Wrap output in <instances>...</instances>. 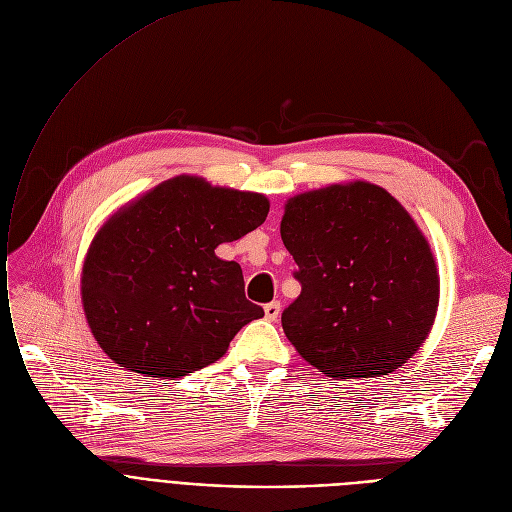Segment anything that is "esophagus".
<instances>
[{"mask_svg": "<svg viewBox=\"0 0 512 512\" xmlns=\"http://www.w3.org/2000/svg\"><path fill=\"white\" fill-rule=\"evenodd\" d=\"M279 314H281V304L279 302H270V304L264 306V318L266 320L275 322L279 318Z\"/></svg>", "mask_w": 512, "mask_h": 512, "instance_id": "esophagus-1", "label": "esophagus"}]
</instances>
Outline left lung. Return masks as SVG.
I'll list each match as a JSON object with an SVG mask.
<instances>
[{"mask_svg":"<svg viewBox=\"0 0 512 512\" xmlns=\"http://www.w3.org/2000/svg\"><path fill=\"white\" fill-rule=\"evenodd\" d=\"M281 239L302 283L281 322L308 364L335 380L386 376L428 339L436 260L384 188L351 182L297 194L285 204Z\"/></svg>","mask_w":512,"mask_h":512,"instance_id":"1","label":"left lung"}]
</instances>
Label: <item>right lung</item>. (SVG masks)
Returning <instances> with one entry per match:
<instances>
[{
    "label": "right lung",
    "instance_id": "1",
    "mask_svg": "<svg viewBox=\"0 0 512 512\" xmlns=\"http://www.w3.org/2000/svg\"><path fill=\"white\" fill-rule=\"evenodd\" d=\"M268 200L177 175L99 229L82 266V308L109 359L150 378L188 376L225 355L264 310L219 244L260 227Z\"/></svg>",
    "mask_w": 512,
    "mask_h": 512
}]
</instances>
